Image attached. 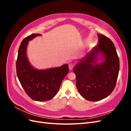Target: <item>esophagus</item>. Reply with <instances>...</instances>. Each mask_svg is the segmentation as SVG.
Masks as SVG:
<instances>
[{"label": "esophagus", "instance_id": "34e87169", "mask_svg": "<svg viewBox=\"0 0 131 131\" xmlns=\"http://www.w3.org/2000/svg\"><path fill=\"white\" fill-rule=\"evenodd\" d=\"M74 64L73 63H71L69 64V68L70 70H72L73 68H74Z\"/></svg>", "mask_w": 131, "mask_h": 131}]
</instances>
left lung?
<instances>
[{"label": "left lung", "mask_w": 131, "mask_h": 131, "mask_svg": "<svg viewBox=\"0 0 131 131\" xmlns=\"http://www.w3.org/2000/svg\"><path fill=\"white\" fill-rule=\"evenodd\" d=\"M98 37V45L73 68L79 92L92 102L102 100L112 93L120 68L119 59L112 41L101 34ZM99 53L104 56L105 62L93 65Z\"/></svg>", "instance_id": "8db88e82"}]
</instances>
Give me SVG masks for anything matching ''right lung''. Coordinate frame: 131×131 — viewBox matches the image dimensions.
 Masks as SVG:
<instances>
[{"instance_id":"obj_1","label":"right lung","mask_w":131,"mask_h":131,"mask_svg":"<svg viewBox=\"0 0 131 131\" xmlns=\"http://www.w3.org/2000/svg\"><path fill=\"white\" fill-rule=\"evenodd\" d=\"M32 34L25 38L19 47L16 61V73L25 92L32 100L39 102L51 100L58 92L69 69L68 64L45 70H37L28 60L26 49L28 41L40 35Z\"/></svg>"}]
</instances>
